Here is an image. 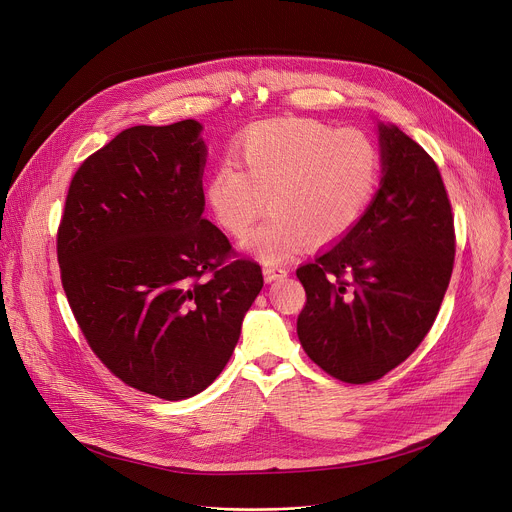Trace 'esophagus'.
<instances>
[{
  "instance_id": "esophagus-1",
  "label": "esophagus",
  "mask_w": 512,
  "mask_h": 512,
  "mask_svg": "<svg viewBox=\"0 0 512 512\" xmlns=\"http://www.w3.org/2000/svg\"><path fill=\"white\" fill-rule=\"evenodd\" d=\"M263 277H265V281L283 279V277H287V269L279 267V265H263Z\"/></svg>"
}]
</instances>
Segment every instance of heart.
I'll list each match as a JSON object with an SVG mask.
<instances>
[{
  "label": "heart",
  "instance_id": "b5f03b06",
  "mask_svg": "<svg viewBox=\"0 0 512 512\" xmlns=\"http://www.w3.org/2000/svg\"><path fill=\"white\" fill-rule=\"evenodd\" d=\"M231 154L233 160L210 172L204 196L231 235H243L269 198L273 212L243 241L265 261H283L310 239L316 245L344 239L381 180V154L371 135L306 117L257 123Z\"/></svg>",
  "mask_w": 512,
  "mask_h": 512
}]
</instances>
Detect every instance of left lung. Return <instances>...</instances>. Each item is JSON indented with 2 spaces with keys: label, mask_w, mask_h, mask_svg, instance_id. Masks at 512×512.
I'll return each mask as SVG.
<instances>
[{
  "label": "left lung",
  "mask_w": 512,
  "mask_h": 512,
  "mask_svg": "<svg viewBox=\"0 0 512 512\" xmlns=\"http://www.w3.org/2000/svg\"><path fill=\"white\" fill-rule=\"evenodd\" d=\"M383 180L360 223L296 275L298 338L330 377L364 385L421 344L440 312L456 253L452 204L433 158L379 125Z\"/></svg>",
  "instance_id": "obj_1"
}]
</instances>
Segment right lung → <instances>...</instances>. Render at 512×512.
Wrapping results in <instances>:
<instances>
[{"label":"right lung","instance_id":"right-lung-1","mask_svg":"<svg viewBox=\"0 0 512 512\" xmlns=\"http://www.w3.org/2000/svg\"><path fill=\"white\" fill-rule=\"evenodd\" d=\"M202 125H135L72 176L56 255L91 350L125 385L166 401L204 391L263 287L204 212Z\"/></svg>","mask_w":512,"mask_h":512}]
</instances>
